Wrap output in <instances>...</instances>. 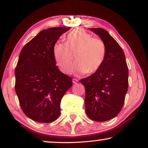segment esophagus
Segmentation results:
<instances>
[{
  "mask_svg": "<svg viewBox=\"0 0 148 148\" xmlns=\"http://www.w3.org/2000/svg\"><path fill=\"white\" fill-rule=\"evenodd\" d=\"M77 82H78V80H77V79H75V78L72 79V82H73V84H76L77 83Z\"/></svg>",
  "mask_w": 148,
  "mask_h": 148,
  "instance_id": "esophagus-1",
  "label": "esophagus"
}]
</instances>
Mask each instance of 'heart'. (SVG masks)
<instances>
[{"instance_id":"1","label":"heart","mask_w":148,"mask_h":148,"mask_svg":"<svg viewBox=\"0 0 148 148\" xmlns=\"http://www.w3.org/2000/svg\"><path fill=\"white\" fill-rule=\"evenodd\" d=\"M53 57L59 69L65 74L71 72L74 61V71L77 74H93L104 61L106 47L102 39L81 28L70 32L66 43L56 42L53 47Z\"/></svg>"}]
</instances>
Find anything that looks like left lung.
<instances>
[{"instance_id":"left-lung-1","label":"left lung","mask_w":148,"mask_h":148,"mask_svg":"<svg viewBox=\"0 0 148 148\" xmlns=\"http://www.w3.org/2000/svg\"><path fill=\"white\" fill-rule=\"evenodd\" d=\"M104 42L106 53L98 71L79 82L86 88V112L92 121L114 118L121 111L128 90L129 71L121 46L106 30L91 28Z\"/></svg>"}]
</instances>
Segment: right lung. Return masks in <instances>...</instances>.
I'll list each match as a JSON object with an SVG mask.
<instances>
[{
  "label": "right lung",
  "instance_id": "obj_1",
  "mask_svg": "<svg viewBox=\"0 0 148 148\" xmlns=\"http://www.w3.org/2000/svg\"><path fill=\"white\" fill-rule=\"evenodd\" d=\"M71 27L42 30L25 45L15 69V90L23 113L33 121L51 123L61 113V101L72 78L56 66L53 47Z\"/></svg>",
  "mask_w": 148,
  "mask_h": 148
}]
</instances>
